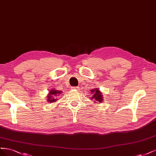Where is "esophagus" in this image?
<instances>
[{
  "instance_id": "esophagus-1",
  "label": "esophagus",
  "mask_w": 156,
  "mask_h": 156,
  "mask_svg": "<svg viewBox=\"0 0 156 156\" xmlns=\"http://www.w3.org/2000/svg\"><path fill=\"white\" fill-rule=\"evenodd\" d=\"M73 89L76 90V91H79V90H80V88L78 87H74Z\"/></svg>"
}]
</instances>
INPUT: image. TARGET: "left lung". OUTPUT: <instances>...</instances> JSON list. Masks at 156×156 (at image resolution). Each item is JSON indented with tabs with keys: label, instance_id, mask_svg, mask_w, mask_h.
<instances>
[{
	"label": "left lung",
	"instance_id": "1",
	"mask_svg": "<svg viewBox=\"0 0 156 156\" xmlns=\"http://www.w3.org/2000/svg\"><path fill=\"white\" fill-rule=\"evenodd\" d=\"M91 91L92 93V97L91 98L92 100H94L95 101H97L99 103H101L103 101L104 98L102 97V94L98 89L95 88L94 89L91 90Z\"/></svg>",
	"mask_w": 156,
	"mask_h": 156
}]
</instances>
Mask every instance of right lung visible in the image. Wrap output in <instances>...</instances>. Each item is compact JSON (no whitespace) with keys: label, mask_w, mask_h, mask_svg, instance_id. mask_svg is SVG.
Listing matches in <instances>:
<instances>
[{"label":"right lung","mask_w":156,"mask_h":156,"mask_svg":"<svg viewBox=\"0 0 156 156\" xmlns=\"http://www.w3.org/2000/svg\"><path fill=\"white\" fill-rule=\"evenodd\" d=\"M62 91H57V90H54L52 89L51 91H50L48 94V96H47V100L49 102H56V100H58L57 96H59L60 94H62Z\"/></svg>","instance_id":"1"}]
</instances>
